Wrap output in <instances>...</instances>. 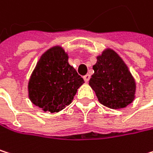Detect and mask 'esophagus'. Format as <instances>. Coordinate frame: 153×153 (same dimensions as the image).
<instances>
[{
	"mask_svg": "<svg viewBox=\"0 0 153 153\" xmlns=\"http://www.w3.org/2000/svg\"><path fill=\"white\" fill-rule=\"evenodd\" d=\"M83 79H84L85 82H88L89 80H90V75H89V74H86L85 76H83Z\"/></svg>",
	"mask_w": 153,
	"mask_h": 153,
	"instance_id": "esophagus-1",
	"label": "esophagus"
}]
</instances>
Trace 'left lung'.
<instances>
[{"instance_id":"1","label":"left lung","mask_w":153,"mask_h":153,"mask_svg":"<svg viewBox=\"0 0 153 153\" xmlns=\"http://www.w3.org/2000/svg\"><path fill=\"white\" fill-rule=\"evenodd\" d=\"M94 73L89 85L95 91L98 101L110 109H123L135 99L136 82L128 66L119 54L105 49L97 56L92 66Z\"/></svg>"}]
</instances>
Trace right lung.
<instances>
[{"instance_id":"1","label":"right lung","mask_w":153,"mask_h":153,"mask_svg":"<svg viewBox=\"0 0 153 153\" xmlns=\"http://www.w3.org/2000/svg\"><path fill=\"white\" fill-rule=\"evenodd\" d=\"M68 59V53L62 46H53L41 56L30 75L29 99L43 111L52 113L63 110L84 83Z\"/></svg>"}]
</instances>
